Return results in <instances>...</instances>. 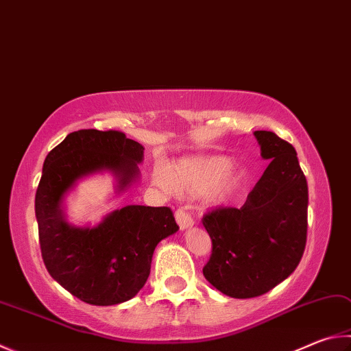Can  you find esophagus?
Listing matches in <instances>:
<instances>
[{
    "instance_id": "1",
    "label": "esophagus",
    "mask_w": 351,
    "mask_h": 351,
    "mask_svg": "<svg viewBox=\"0 0 351 351\" xmlns=\"http://www.w3.org/2000/svg\"><path fill=\"white\" fill-rule=\"evenodd\" d=\"M175 218H176V222H178V226H180L181 230H186V228H190V227L193 226L192 215H190L189 212H186V210H184V208H178L176 210Z\"/></svg>"
}]
</instances>
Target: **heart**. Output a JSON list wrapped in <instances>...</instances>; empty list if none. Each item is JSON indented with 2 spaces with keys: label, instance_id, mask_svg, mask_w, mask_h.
I'll use <instances>...</instances> for the list:
<instances>
[{
  "label": "heart",
  "instance_id": "1",
  "mask_svg": "<svg viewBox=\"0 0 351 351\" xmlns=\"http://www.w3.org/2000/svg\"><path fill=\"white\" fill-rule=\"evenodd\" d=\"M230 170V159L224 156L184 158L154 173V181L162 189H173L178 193L202 195L210 189L216 204L232 201L244 186V173Z\"/></svg>",
  "mask_w": 351,
  "mask_h": 351
}]
</instances>
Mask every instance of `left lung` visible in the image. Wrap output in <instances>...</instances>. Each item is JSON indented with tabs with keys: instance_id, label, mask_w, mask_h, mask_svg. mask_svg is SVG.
Masks as SVG:
<instances>
[{
	"instance_id": "8db88e82",
	"label": "left lung",
	"mask_w": 351,
	"mask_h": 351,
	"mask_svg": "<svg viewBox=\"0 0 351 351\" xmlns=\"http://www.w3.org/2000/svg\"><path fill=\"white\" fill-rule=\"evenodd\" d=\"M261 156L270 164L241 208L204 215L212 254L202 273L221 293L256 298L289 278L307 242V180L296 150L276 133L254 132Z\"/></svg>"
}]
</instances>
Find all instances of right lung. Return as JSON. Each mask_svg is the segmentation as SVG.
<instances>
[{
	"instance_id": "right-lung-1",
	"label": "right lung",
	"mask_w": 351,
	"mask_h": 351,
	"mask_svg": "<svg viewBox=\"0 0 351 351\" xmlns=\"http://www.w3.org/2000/svg\"><path fill=\"white\" fill-rule=\"evenodd\" d=\"M144 147L118 130H78L49 152L35 196L44 265L81 301L114 305L132 299L150 275L152 256L180 230L169 207L125 206L95 227L70 226L62 199L81 178L109 170L118 192L136 181Z\"/></svg>"
}]
</instances>
